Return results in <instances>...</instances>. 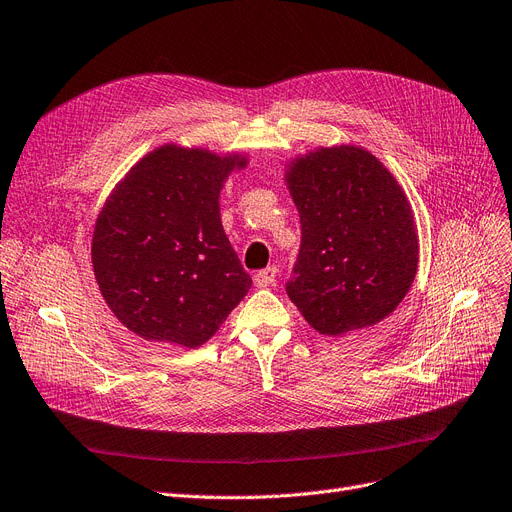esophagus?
<instances>
[{
	"instance_id": "obj_1",
	"label": "esophagus",
	"mask_w": 512,
	"mask_h": 512,
	"mask_svg": "<svg viewBox=\"0 0 512 512\" xmlns=\"http://www.w3.org/2000/svg\"><path fill=\"white\" fill-rule=\"evenodd\" d=\"M254 283L258 288H271V285L277 283V267H267L254 275Z\"/></svg>"
}]
</instances>
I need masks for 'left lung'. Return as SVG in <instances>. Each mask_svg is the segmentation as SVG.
Listing matches in <instances>:
<instances>
[{
  "mask_svg": "<svg viewBox=\"0 0 512 512\" xmlns=\"http://www.w3.org/2000/svg\"><path fill=\"white\" fill-rule=\"evenodd\" d=\"M300 252L285 292L319 334L376 325L410 292L418 269L412 208L393 174L359 147L292 163Z\"/></svg>",
  "mask_w": 512,
  "mask_h": 512,
  "instance_id": "obj_1",
  "label": "left lung"
}]
</instances>
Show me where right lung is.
<instances>
[{
	"instance_id": "obj_1",
	"label": "right lung",
	"mask_w": 512,
	"mask_h": 512,
	"mask_svg": "<svg viewBox=\"0 0 512 512\" xmlns=\"http://www.w3.org/2000/svg\"><path fill=\"white\" fill-rule=\"evenodd\" d=\"M243 159L166 145L142 157L102 208L92 237L98 288L145 340L197 349L248 294L222 231L218 195Z\"/></svg>"
}]
</instances>
